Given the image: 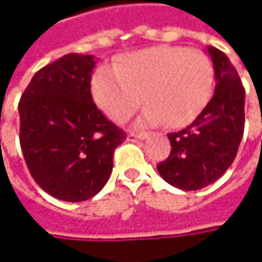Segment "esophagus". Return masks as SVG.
<instances>
[{"label": "esophagus", "instance_id": "34e87169", "mask_svg": "<svg viewBox=\"0 0 262 262\" xmlns=\"http://www.w3.org/2000/svg\"><path fill=\"white\" fill-rule=\"evenodd\" d=\"M146 138H148L146 133H135V132H130V133L127 135V140H129V142H136V140L146 139Z\"/></svg>", "mask_w": 262, "mask_h": 262}]
</instances>
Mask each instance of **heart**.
Segmentation results:
<instances>
[{"mask_svg":"<svg viewBox=\"0 0 262 262\" xmlns=\"http://www.w3.org/2000/svg\"><path fill=\"white\" fill-rule=\"evenodd\" d=\"M214 68L203 53L183 46L132 52L117 67H101L91 78L97 105L113 122L123 123L143 101L140 123L184 127L206 108L213 94Z\"/></svg>","mask_w":262,"mask_h":262,"instance_id":"b5f03b06","label":"heart"}]
</instances>
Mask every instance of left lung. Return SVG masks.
<instances>
[{
	"instance_id": "1",
	"label": "left lung",
	"mask_w": 262,
	"mask_h": 262,
	"mask_svg": "<svg viewBox=\"0 0 262 262\" xmlns=\"http://www.w3.org/2000/svg\"><path fill=\"white\" fill-rule=\"evenodd\" d=\"M214 67V95L183 130L168 133L171 152L159 176L181 190H200L221 178L238 154L245 126V88L229 58L207 48Z\"/></svg>"
}]
</instances>
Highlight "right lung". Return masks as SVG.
I'll list each match as a JSON object with an SVG mask.
<instances>
[{"mask_svg":"<svg viewBox=\"0 0 262 262\" xmlns=\"http://www.w3.org/2000/svg\"><path fill=\"white\" fill-rule=\"evenodd\" d=\"M91 55L68 53L39 69L18 103L20 146L34 181L63 202L103 188L126 133L93 101Z\"/></svg>","mask_w":262,"mask_h":262,"instance_id":"add662e5","label":"right lung"}]
</instances>
